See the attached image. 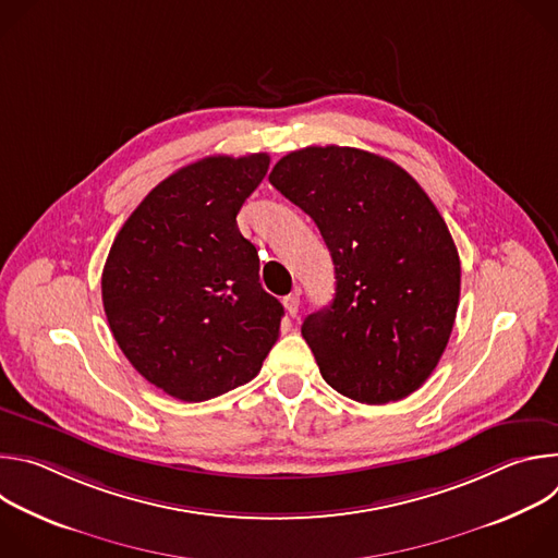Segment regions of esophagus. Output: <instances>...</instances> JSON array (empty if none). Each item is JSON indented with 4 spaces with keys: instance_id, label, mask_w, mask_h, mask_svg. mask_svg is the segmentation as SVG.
<instances>
[{
    "instance_id": "1",
    "label": "esophagus",
    "mask_w": 558,
    "mask_h": 558,
    "mask_svg": "<svg viewBox=\"0 0 558 558\" xmlns=\"http://www.w3.org/2000/svg\"><path fill=\"white\" fill-rule=\"evenodd\" d=\"M282 304H284V311L293 317L298 313V306H300V295L298 293H289V295H284Z\"/></svg>"
}]
</instances>
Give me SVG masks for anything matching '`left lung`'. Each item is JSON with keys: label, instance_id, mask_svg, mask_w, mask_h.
<instances>
[{"label": "left lung", "instance_id": "1", "mask_svg": "<svg viewBox=\"0 0 558 558\" xmlns=\"http://www.w3.org/2000/svg\"><path fill=\"white\" fill-rule=\"evenodd\" d=\"M271 185L313 218L336 265L333 302L302 338L325 381L364 404L415 392L454 325L461 265L420 183L357 147H304L274 166Z\"/></svg>", "mask_w": 558, "mask_h": 558}]
</instances>
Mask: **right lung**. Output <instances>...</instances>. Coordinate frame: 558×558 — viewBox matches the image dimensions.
<instances>
[{
  "label": "right lung",
  "instance_id": "right-lung-1",
  "mask_svg": "<svg viewBox=\"0 0 558 558\" xmlns=\"http://www.w3.org/2000/svg\"><path fill=\"white\" fill-rule=\"evenodd\" d=\"M267 170L265 151L201 158L158 183L110 247L101 295L112 336L177 400L247 384L280 336L284 308L235 222Z\"/></svg>",
  "mask_w": 558,
  "mask_h": 558
}]
</instances>
